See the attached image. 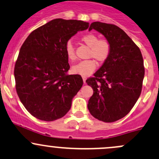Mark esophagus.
I'll list each match as a JSON object with an SVG mask.
<instances>
[{
	"label": "esophagus",
	"mask_w": 159,
	"mask_h": 159,
	"mask_svg": "<svg viewBox=\"0 0 159 159\" xmlns=\"http://www.w3.org/2000/svg\"><path fill=\"white\" fill-rule=\"evenodd\" d=\"M82 78H83V81H84V83L85 84V83H86V77L82 76Z\"/></svg>",
	"instance_id": "esophagus-1"
}]
</instances>
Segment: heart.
Listing matches in <instances>:
<instances>
[{
  "label": "heart",
  "instance_id": "obj_1",
  "mask_svg": "<svg viewBox=\"0 0 159 159\" xmlns=\"http://www.w3.org/2000/svg\"><path fill=\"white\" fill-rule=\"evenodd\" d=\"M81 40L91 49L88 54L89 58H93L99 63H103L110 57L111 53V45L107 40L99 39L98 36L92 33L84 35L81 38ZM65 52L67 58L70 61H75L76 59L75 46L71 42L67 43ZM96 66L97 63L94 59L85 60L75 65L71 68V71L75 74L87 76L94 71Z\"/></svg>",
  "mask_w": 159,
  "mask_h": 159
}]
</instances>
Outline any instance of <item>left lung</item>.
I'll use <instances>...</instances> for the list:
<instances>
[{
    "label": "left lung",
    "instance_id": "1",
    "mask_svg": "<svg viewBox=\"0 0 159 159\" xmlns=\"http://www.w3.org/2000/svg\"><path fill=\"white\" fill-rule=\"evenodd\" d=\"M102 33L111 45L110 57L86 82L93 88L88 108L93 117L111 123L129 113L140 96L145 68L139 48L124 31L110 23L93 22L89 31Z\"/></svg>",
    "mask_w": 159,
    "mask_h": 159
}]
</instances>
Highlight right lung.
<instances>
[{
    "mask_svg": "<svg viewBox=\"0 0 159 159\" xmlns=\"http://www.w3.org/2000/svg\"><path fill=\"white\" fill-rule=\"evenodd\" d=\"M89 23L55 19L33 30L23 43L14 66L16 91L34 117L53 121L64 116L83 85L80 75H68V39Z\"/></svg>",
    "mask_w": 159,
    "mask_h": 159,
    "instance_id": "obj_1",
    "label": "right lung"
}]
</instances>
